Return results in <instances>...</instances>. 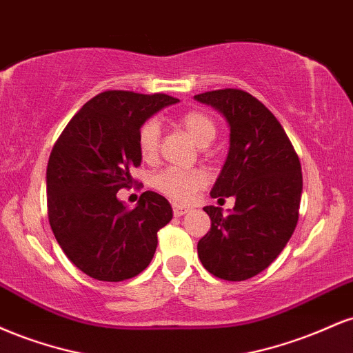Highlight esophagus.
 Wrapping results in <instances>:
<instances>
[{
	"instance_id": "esophagus-1",
	"label": "esophagus",
	"mask_w": 353,
	"mask_h": 353,
	"mask_svg": "<svg viewBox=\"0 0 353 353\" xmlns=\"http://www.w3.org/2000/svg\"><path fill=\"white\" fill-rule=\"evenodd\" d=\"M189 210H190V208H188V205L174 204V216H176V217H181V216H184V214H188Z\"/></svg>"
}]
</instances>
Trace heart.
<instances>
[{"instance_id": "heart-1", "label": "heart", "mask_w": 353, "mask_h": 353, "mask_svg": "<svg viewBox=\"0 0 353 353\" xmlns=\"http://www.w3.org/2000/svg\"><path fill=\"white\" fill-rule=\"evenodd\" d=\"M177 124L199 148H208L217 132L214 121L205 112L197 111V109L184 112L177 121ZM159 136L161 129L156 121H148L141 125L139 134H137V145H139V152L144 161H154L157 157ZM205 182H208V174L199 171V169L185 171V169L168 168L152 177L154 188L163 192L164 196L181 202L189 201L197 190L204 188Z\"/></svg>"}]
</instances>
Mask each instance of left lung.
<instances>
[{"label": "left lung", "mask_w": 353, "mask_h": 353, "mask_svg": "<svg viewBox=\"0 0 353 353\" xmlns=\"http://www.w3.org/2000/svg\"><path fill=\"white\" fill-rule=\"evenodd\" d=\"M194 99L229 125V152L210 197L232 196L229 214L205 205L210 230L197 244L202 265L224 281H245L267 269L292 237L302 197V169L285 131L249 92L217 89Z\"/></svg>", "instance_id": "left-lung-1"}]
</instances>
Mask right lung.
<instances>
[{"label": "right lung", "mask_w": 353, "mask_h": 353, "mask_svg": "<svg viewBox=\"0 0 353 353\" xmlns=\"http://www.w3.org/2000/svg\"><path fill=\"white\" fill-rule=\"evenodd\" d=\"M168 94L104 91L72 116L46 169L48 214L56 241L84 274L103 282L136 277L151 264L157 230L172 219L161 194L145 190L134 209L117 199L141 165L139 129Z\"/></svg>", "instance_id": "add662e5"}]
</instances>
